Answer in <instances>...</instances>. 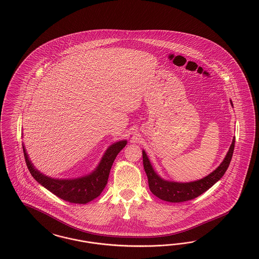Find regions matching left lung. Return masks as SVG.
<instances>
[{
	"instance_id": "8db88e82",
	"label": "left lung",
	"mask_w": 259,
	"mask_h": 259,
	"mask_svg": "<svg viewBox=\"0 0 259 259\" xmlns=\"http://www.w3.org/2000/svg\"><path fill=\"white\" fill-rule=\"evenodd\" d=\"M231 103L232 102L231 101ZM233 106V105H232ZM235 138L232 140L231 147L227 153L222 163L207 175L205 178L198 180L190 183H177L169 182L162 179L154 171L151 163L146 155L145 151H143V167L148 178V185L152 193L155 196L160 198L163 201L171 203H181L188 200H192L196 197L200 196L205 192L208 188H211L216 182L223 177L225 172L228 169L230 162L232 161V154L234 150Z\"/></svg>"
}]
</instances>
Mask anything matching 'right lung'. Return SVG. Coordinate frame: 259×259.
<instances>
[{
	"label": "right lung",
	"instance_id": "obj_1",
	"mask_svg": "<svg viewBox=\"0 0 259 259\" xmlns=\"http://www.w3.org/2000/svg\"><path fill=\"white\" fill-rule=\"evenodd\" d=\"M126 143L127 141H120L109 146L98 167L90 175L68 180L50 178L40 173V171L34 168L33 164L29 161L24 145L23 151L27 168L32 177L40 185L64 201L73 204H87L99 196L106 187L112 164L116 159V155L125 147Z\"/></svg>",
	"mask_w": 259,
	"mask_h": 259
}]
</instances>
